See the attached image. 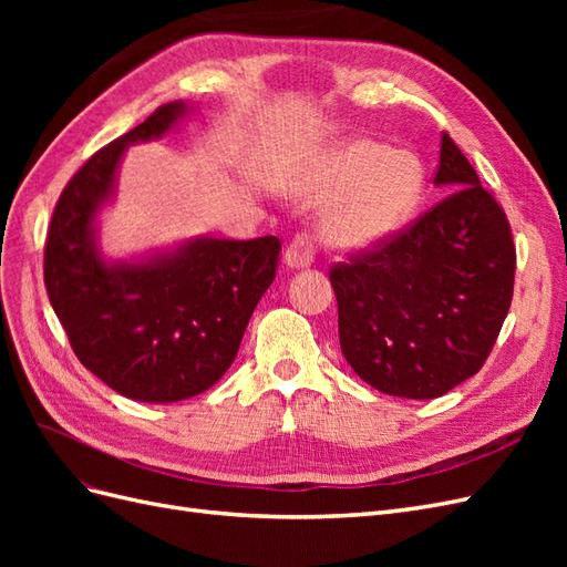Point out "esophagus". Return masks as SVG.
Instances as JSON below:
<instances>
[{"instance_id": "obj_1", "label": "esophagus", "mask_w": 567, "mask_h": 567, "mask_svg": "<svg viewBox=\"0 0 567 567\" xmlns=\"http://www.w3.org/2000/svg\"><path fill=\"white\" fill-rule=\"evenodd\" d=\"M284 262L288 269H307L315 262V246L307 236H296L284 252Z\"/></svg>"}]
</instances>
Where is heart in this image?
Instances as JSON below:
<instances>
[{"instance_id":"b5f03b06","label":"heart","mask_w":567,"mask_h":567,"mask_svg":"<svg viewBox=\"0 0 567 567\" xmlns=\"http://www.w3.org/2000/svg\"><path fill=\"white\" fill-rule=\"evenodd\" d=\"M423 165L409 151L371 140H348L323 151L293 186L307 205H323L321 236L340 255L383 248L416 215Z\"/></svg>"}]
</instances>
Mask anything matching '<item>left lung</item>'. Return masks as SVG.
<instances>
[{
	"label": "left lung",
	"instance_id": "1",
	"mask_svg": "<svg viewBox=\"0 0 567 567\" xmlns=\"http://www.w3.org/2000/svg\"><path fill=\"white\" fill-rule=\"evenodd\" d=\"M447 198L385 248L331 269L340 348L371 388L433 400L480 371L513 298L516 248L504 210L442 134Z\"/></svg>",
	"mask_w": 567,
	"mask_h": 567
}]
</instances>
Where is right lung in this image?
<instances>
[{"mask_svg":"<svg viewBox=\"0 0 567 567\" xmlns=\"http://www.w3.org/2000/svg\"><path fill=\"white\" fill-rule=\"evenodd\" d=\"M192 111L169 101L96 151L63 188L44 250L49 302L80 362L148 404L188 400L225 375L281 250L277 236H196L130 257L101 248L99 221L115 200L125 151L173 134Z\"/></svg>","mask_w":567,"mask_h":567,"instance_id":"add662e5","label":"right lung"}]
</instances>
